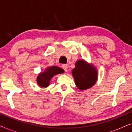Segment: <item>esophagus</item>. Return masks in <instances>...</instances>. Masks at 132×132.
Returning a JSON list of instances; mask_svg holds the SVG:
<instances>
[{
    "label": "esophagus",
    "mask_w": 132,
    "mask_h": 132,
    "mask_svg": "<svg viewBox=\"0 0 132 132\" xmlns=\"http://www.w3.org/2000/svg\"><path fill=\"white\" fill-rule=\"evenodd\" d=\"M62 67L63 69L65 71H67V70H68V67H67V65H65V64L62 65Z\"/></svg>",
    "instance_id": "34e87169"
}]
</instances>
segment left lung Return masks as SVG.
Returning <instances> with one entry per match:
<instances>
[{
	"label": "left lung",
	"instance_id": "left-lung-1",
	"mask_svg": "<svg viewBox=\"0 0 132 132\" xmlns=\"http://www.w3.org/2000/svg\"><path fill=\"white\" fill-rule=\"evenodd\" d=\"M72 75L76 85L82 91L89 89L94 85L98 77L96 68L85 60L76 61L75 68L72 70Z\"/></svg>",
	"mask_w": 132,
	"mask_h": 132
}]
</instances>
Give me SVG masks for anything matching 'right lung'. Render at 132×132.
Masks as SVG:
<instances>
[{
	"instance_id": "add662e5",
	"label": "right lung",
	"mask_w": 132,
	"mask_h": 132,
	"mask_svg": "<svg viewBox=\"0 0 132 132\" xmlns=\"http://www.w3.org/2000/svg\"><path fill=\"white\" fill-rule=\"evenodd\" d=\"M64 73L62 68L56 66L47 67L44 71L39 73L37 76V82L41 87L46 88L50 85V81L54 76Z\"/></svg>"
}]
</instances>
